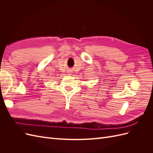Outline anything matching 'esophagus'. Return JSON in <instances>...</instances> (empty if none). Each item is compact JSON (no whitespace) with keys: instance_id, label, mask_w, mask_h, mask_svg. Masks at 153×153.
Here are the masks:
<instances>
[{"instance_id":"1","label":"esophagus","mask_w":153,"mask_h":153,"mask_svg":"<svg viewBox=\"0 0 153 153\" xmlns=\"http://www.w3.org/2000/svg\"><path fill=\"white\" fill-rule=\"evenodd\" d=\"M68 75H71V73H68Z\"/></svg>"}]
</instances>
